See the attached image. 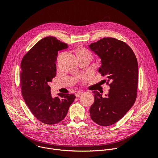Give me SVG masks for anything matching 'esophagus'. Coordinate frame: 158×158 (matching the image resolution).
<instances>
[{
    "label": "esophagus",
    "instance_id": "1",
    "mask_svg": "<svg viewBox=\"0 0 158 158\" xmlns=\"http://www.w3.org/2000/svg\"><path fill=\"white\" fill-rule=\"evenodd\" d=\"M83 93H82V92H77V93H76V98H78L80 95H81Z\"/></svg>",
    "mask_w": 158,
    "mask_h": 158
}]
</instances>
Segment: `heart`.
I'll return each mask as SVG.
<instances>
[{
    "instance_id": "obj_1",
    "label": "heart",
    "mask_w": 158,
    "mask_h": 158,
    "mask_svg": "<svg viewBox=\"0 0 158 158\" xmlns=\"http://www.w3.org/2000/svg\"><path fill=\"white\" fill-rule=\"evenodd\" d=\"M78 55H85V56H88L89 57H92V54L89 51H88L86 49H82L80 50V51L78 53Z\"/></svg>"
}]
</instances>
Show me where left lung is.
<instances>
[{
	"label": "left lung",
	"mask_w": 158,
	"mask_h": 158,
	"mask_svg": "<svg viewBox=\"0 0 158 158\" xmlns=\"http://www.w3.org/2000/svg\"><path fill=\"white\" fill-rule=\"evenodd\" d=\"M89 48L101 59L98 71L106 77L110 87L104 98L101 93L93 92L94 102L90 107V116L96 124L108 126L119 121L136 101L138 64L131 48L115 38H103Z\"/></svg>",
	"instance_id": "left-lung-1"
}]
</instances>
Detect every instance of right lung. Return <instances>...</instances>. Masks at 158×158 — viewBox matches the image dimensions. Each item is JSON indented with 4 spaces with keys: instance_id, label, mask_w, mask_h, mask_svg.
I'll return each mask as SVG.
<instances>
[{
    "instance_id": "add662e5",
    "label": "right lung",
    "mask_w": 158,
    "mask_h": 158,
    "mask_svg": "<svg viewBox=\"0 0 158 158\" xmlns=\"http://www.w3.org/2000/svg\"><path fill=\"white\" fill-rule=\"evenodd\" d=\"M67 44L54 37L39 40L26 54L20 64V85L26 104L40 122L52 125L62 121L74 94H57L52 98L48 85L56 76L58 51L67 48Z\"/></svg>"
}]
</instances>
